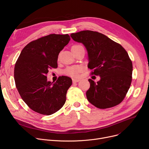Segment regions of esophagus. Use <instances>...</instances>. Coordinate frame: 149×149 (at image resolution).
<instances>
[{
	"mask_svg": "<svg viewBox=\"0 0 149 149\" xmlns=\"http://www.w3.org/2000/svg\"><path fill=\"white\" fill-rule=\"evenodd\" d=\"M80 79H72V82L73 83H77L80 81Z\"/></svg>",
	"mask_w": 149,
	"mask_h": 149,
	"instance_id": "1",
	"label": "esophagus"
}]
</instances>
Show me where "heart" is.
<instances>
[{"mask_svg": "<svg viewBox=\"0 0 149 149\" xmlns=\"http://www.w3.org/2000/svg\"><path fill=\"white\" fill-rule=\"evenodd\" d=\"M80 46V45H74L73 46L72 48H77V47ZM81 68L79 66H72V67H69L68 68L65 70V74L74 77H77L79 76V74L81 72Z\"/></svg>", "mask_w": 149, "mask_h": 149, "instance_id": "b5f03b06", "label": "heart"}]
</instances>
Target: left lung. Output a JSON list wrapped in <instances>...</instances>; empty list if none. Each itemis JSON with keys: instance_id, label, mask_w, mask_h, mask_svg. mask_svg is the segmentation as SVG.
<instances>
[{"instance_id": "left-lung-1", "label": "left lung", "mask_w": 149, "mask_h": 149, "mask_svg": "<svg viewBox=\"0 0 149 149\" xmlns=\"http://www.w3.org/2000/svg\"><path fill=\"white\" fill-rule=\"evenodd\" d=\"M73 40L81 43L88 51V68L99 75L95 83L89 79L88 100L99 109L119 104L126 97L132 82V62L123 47L106 36L93 31L72 33Z\"/></svg>"}]
</instances>
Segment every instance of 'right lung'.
Masks as SVG:
<instances>
[{
	"mask_svg": "<svg viewBox=\"0 0 149 149\" xmlns=\"http://www.w3.org/2000/svg\"><path fill=\"white\" fill-rule=\"evenodd\" d=\"M70 40L68 34H49L28 43L15 63L14 77L22 100L33 111L43 115L56 113L66 102L72 79L60 76L56 82L47 80L51 68H57L60 52Z\"/></svg>",
	"mask_w": 149,
	"mask_h": 149,
	"instance_id": "obj_1",
	"label": "right lung"
}]
</instances>
